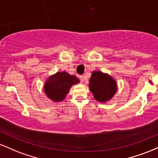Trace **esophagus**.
<instances>
[{
    "label": "esophagus",
    "mask_w": 158,
    "mask_h": 158,
    "mask_svg": "<svg viewBox=\"0 0 158 158\" xmlns=\"http://www.w3.org/2000/svg\"><path fill=\"white\" fill-rule=\"evenodd\" d=\"M79 79H80V81H81V82H83V81H85V77L84 75L79 76Z\"/></svg>",
    "instance_id": "1"
}]
</instances>
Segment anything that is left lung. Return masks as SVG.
Returning a JSON list of instances; mask_svg holds the SVG:
<instances>
[{
  "mask_svg": "<svg viewBox=\"0 0 158 158\" xmlns=\"http://www.w3.org/2000/svg\"><path fill=\"white\" fill-rule=\"evenodd\" d=\"M88 85L94 99L102 103L110 100L117 90L115 79L108 73L98 70L92 73Z\"/></svg>",
  "mask_w": 158,
  "mask_h": 158,
  "instance_id": "obj_1",
  "label": "left lung"
}]
</instances>
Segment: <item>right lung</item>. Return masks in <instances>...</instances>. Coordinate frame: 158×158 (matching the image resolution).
<instances>
[{
	"label": "right lung",
	"mask_w": 158,
	"mask_h": 158,
	"mask_svg": "<svg viewBox=\"0 0 158 158\" xmlns=\"http://www.w3.org/2000/svg\"><path fill=\"white\" fill-rule=\"evenodd\" d=\"M79 82V79L65 71L57 72L48 77L44 83V90L49 99L55 102L62 101L73 85Z\"/></svg>",
	"instance_id": "obj_1"
}]
</instances>
